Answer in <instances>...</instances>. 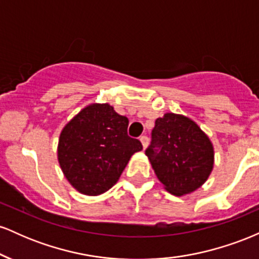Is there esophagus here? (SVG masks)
Returning <instances> with one entry per match:
<instances>
[{
	"label": "esophagus",
	"mask_w": 259,
	"mask_h": 259,
	"mask_svg": "<svg viewBox=\"0 0 259 259\" xmlns=\"http://www.w3.org/2000/svg\"><path fill=\"white\" fill-rule=\"evenodd\" d=\"M140 141H141L142 146H144V148H146L148 146V138L146 135H142L141 138H140Z\"/></svg>",
	"instance_id": "34e87169"
}]
</instances>
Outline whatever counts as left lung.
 <instances>
[{
    "mask_svg": "<svg viewBox=\"0 0 259 259\" xmlns=\"http://www.w3.org/2000/svg\"><path fill=\"white\" fill-rule=\"evenodd\" d=\"M157 178L170 194L181 196L198 189L213 168V146L195 121L167 113L158 118L145 151Z\"/></svg>",
    "mask_w": 259,
    "mask_h": 259,
    "instance_id": "obj_1",
    "label": "left lung"
}]
</instances>
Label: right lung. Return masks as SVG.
<instances>
[{
  "instance_id": "1",
  "label": "right lung",
  "mask_w": 259,
  "mask_h": 259,
  "mask_svg": "<svg viewBox=\"0 0 259 259\" xmlns=\"http://www.w3.org/2000/svg\"><path fill=\"white\" fill-rule=\"evenodd\" d=\"M129 119L108 103L82 109L62 130L58 160L72 185L85 195L103 194L117 183L130 157L142 150L127 135Z\"/></svg>"
}]
</instances>
